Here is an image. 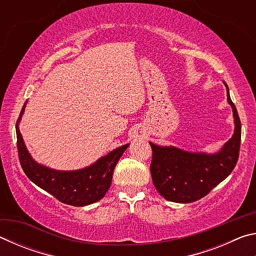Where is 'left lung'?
I'll return each instance as SVG.
<instances>
[{
  "instance_id": "obj_1",
  "label": "left lung",
  "mask_w": 256,
  "mask_h": 256,
  "mask_svg": "<svg viewBox=\"0 0 256 256\" xmlns=\"http://www.w3.org/2000/svg\"><path fill=\"white\" fill-rule=\"evenodd\" d=\"M235 130L232 136L218 152H190L172 146H162L150 142L152 149L150 172L154 188L166 200L190 203L206 196L210 190L230 175L235 168L240 146V120L229 96Z\"/></svg>"
}]
</instances>
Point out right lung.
I'll list each match as a JSON object with an SVG mask.
<instances>
[{"label":"right lung","instance_id":"obj_1","mask_svg":"<svg viewBox=\"0 0 256 256\" xmlns=\"http://www.w3.org/2000/svg\"><path fill=\"white\" fill-rule=\"evenodd\" d=\"M27 102L16 125L19 160L24 174L32 183L52 194L58 201L74 206L92 204L105 196L110 188L112 172L128 144L114 149L88 167L76 170H56L34 162L24 144L19 123Z\"/></svg>","mask_w":256,"mask_h":256}]
</instances>
